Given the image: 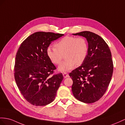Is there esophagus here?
Here are the masks:
<instances>
[{"label": "esophagus", "mask_w": 125, "mask_h": 125, "mask_svg": "<svg viewBox=\"0 0 125 125\" xmlns=\"http://www.w3.org/2000/svg\"><path fill=\"white\" fill-rule=\"evenodd\" d=\"M63 77L64 78H66L69 77V74L67 73H66V72L65 73H64L63 74Z\"/></svg>", "instance_id": "34e87169"}]
</instances>
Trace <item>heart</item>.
I'll list each match as a JSON object with an SVG mask.
<instances>
[{
    "label": "heart",
    "mask_w": 125,
    "mask_h": 125,
    "mask_svg": "<svg viewBox=\"0 0 125 125\" xmlns=\"http://www.w3.org/2000/svg\"><path fill=\"white\" fill-rule=\"evenodd\" d=\"M46 49V55L51 62L54 64H59L63 55L65 59L58 67L62 72L69 71L76 64H82L87 57L88 47L87 41L82 37L66 36L62 38L54 45Z\"/></svg>",
    "instance_id": "obj_1"
}]
</instances>
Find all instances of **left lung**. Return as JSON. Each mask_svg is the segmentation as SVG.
I'll list each match as a JSON object with an SVG mask.
<instances>
[{
    "instance_id": "obj_1",
    "label": "left lung",
    "mask_w": 125,
    "mask_h": 125,
    "mask_svg": "<svg viewBox=\"0 0 125 125\" xmlns=\"http://www.w3.org/2000/svg\"><path fill=\"white\" fill-rule=\"evenodd\" d=\"M73 35L87 39L88 51L82 64L69 74L73 80L72 93L79 101L94 103L105 94L111 80L114 66L111 51L103 38L94 33L84 31Z\"/></svg>"
}]
</instances>
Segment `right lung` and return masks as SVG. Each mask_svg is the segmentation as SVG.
<instances>
[{"instance_id":"obj_1","label":"right lung","mask_w":125,"mask_h":125,"mask_svg":"<svg viewBox=\"0 0 125 125\" xmlns=\"http://www.w3.org/2000/svg\"><path fill=\"white\" fill-rule=\"evenodd\" d=\"M64 34L38 31L21 45L15 58L16 83L24 98L31 104L43 106L54 101L62 73L51 76L56 67L46 55L50 44Z\"/></svg>"}]
</instances>
